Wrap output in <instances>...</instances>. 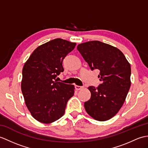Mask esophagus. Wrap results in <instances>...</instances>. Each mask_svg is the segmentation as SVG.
Listing matches in <instances>:
<instances>
[{
	"mask_svg": "<svg viewBox=\"0 0 148 148\" xmlns=\"http://www.w3.org/2000/svg\"><path fill=\"white\" fill-rule=\"evenodd\" d=\"M75 90H81V89L83 88V87L81 86H77V85H75Z\"/></svg>",
	"mask_w": 148,
	"mask_h": 148,
	"instance_id": "obj_1",
	"label": "esophagus"
}]
</instances>
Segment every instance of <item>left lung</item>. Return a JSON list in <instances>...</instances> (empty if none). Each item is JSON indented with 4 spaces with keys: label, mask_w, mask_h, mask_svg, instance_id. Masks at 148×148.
<instances>
[{
    "label": "left lung",
    "mask_w": 148,
    "mask_h": 148,
    "mask_svg": "<svg viewBox=\"0 0 148 148\" xmlns=\"http://www.w3.org/2000/svg\"><path fill=\"white\" fill-rule=\"evenodd\" d=\"M77 49L91 71H99L101 82L97 88L88 87L91 98L84 102L86 111L97 121H107L125 101L130 87V65L117 48L99 41L81 43Z\"/></svg>",
    "instance_id": "left-lung-1"
}]
</instances>
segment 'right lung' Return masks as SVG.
Segmentation results:
<instances>
[{"instance_id":"right-lung-1","label":"right lung","mask_w":148,"mask_h":148,"mask_svg":"<svg viewBox=\"0 0 148 148\" xmlns=\"http://www.w3.org/2000/svg\"><path fill=\"white\" fill-rule=\"evenodd\" d=\"M76 43L56 38L37 47L23 69L21 91L25 103L36 121L44 123L63 116L74 86L56 79L64 71L62 62Z\"/></svg>"}]
</instances>
